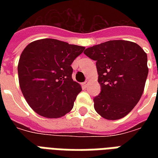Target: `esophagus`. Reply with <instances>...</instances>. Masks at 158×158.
<instances>
[{
    "label": "esophagus",
    "instance_id": "obj_1",
    "mask_svg": "<svg viewBox=\"0 0 158 158\" xmlns=\"http://www.w3.org/2000/svg\"><path fill=\"white\" fill-rule=\"evenodd\" d=\"M83 85H84V86L85 87V88H87V87H88V85H89V82H88V81L84 82V84H83Z\"/></svg>",
    "mask_w": 158,
    "mask_h": 158
}]
</instances>
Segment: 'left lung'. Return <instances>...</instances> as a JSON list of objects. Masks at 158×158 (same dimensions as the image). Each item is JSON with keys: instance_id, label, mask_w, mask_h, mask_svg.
Masks as SVG:
<instances>
[{"instance_id": "8db88e82", "label": "left lung", "mask_w": 158, "mask_h": 158, "mask_svg": "<svg viewBox=\"0 0 158 158\" xmlns=\"http://www.w3.org/2000/svg\"><path fill=\"white\" fill-rule=\"evenodd\" d=\"M96 60L101 93L94 109L106 120L123 118L141 98L148 74L147 54L137 43L112 40L85 49Z\"/></svg>"}]
</instances>
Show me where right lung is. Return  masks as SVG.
<instances>
[{
    "mask_svg": "<svg viewBox=\"0 0 158 158\" xmlns=\"http://www.w3.org/2000/svg\"><path fill=\"white\" fill-rule=\"evenodd\" d=\"M84 49L52 38L34 41L23 49L18 64L19 87L38 115L59 118L72 110L82 89L72 79L71 64Z\"/></svg>",
    "mask_w": 158,
    "mask_h": 158,
    "instance_id": "right-lung-1",
    "label": "right lung"
}]
</instances>
